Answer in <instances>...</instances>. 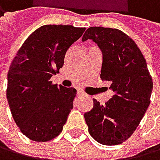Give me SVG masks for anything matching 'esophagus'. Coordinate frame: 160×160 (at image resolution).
I'll use <instances>...</instances> for the list:
<instances>
[{"mask_svg": "<svg viewBox=\"0 0 160 160\" xmlns=\"http://www.w3.org/2000/svg\"><path fill=\"white\" fill-rule=\"evenodd\" d=\"M77 94H78V96H81V95H83L84 93H83V91H82V90L78 89V92H77Z\"/></svg>", "mask_w": 160, "mask_h": 160, "instance_id": "esophagus-1", "label": "esophagus"}]
</instances>
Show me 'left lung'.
Listing matches in <instances>:
<instances>
[{
  "label": "left lung",
  "mask_w": 160,
  "mask_h": 160,
  "mask_svg": "<svg viewBox=\"0 0 160 160\" xmlns=\"http://www.w3.org/2000/svg\"><path fill=\"white\" fill-rule=\"evenodd\" d=\"M92 39L102 51L100 78L115 92L104 105L93 99L84 113L90 136L105 146L127 141L138 128L151 103L152 78L135 41L117 28L89 27L82 41Z\"/></svg>",
  "instance_id": "1"
}]
</instances>
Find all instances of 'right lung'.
Wrapping results in <instances>:
<instances>
[{"instance_id":"obj_1","label":"right lung","mask_w":160,"mask_h":160,"mask_svg":"<svg viewBox=\"0 0 160 160\" xmlns=\"http://www.w3.org/2000/svg\"><path fill=\"white\" fill-rule=\"evenodd\" d=\"M84 30L69 24L41 26L27 37L9 66L6 93L9 109L21 133L31 141L48 142L62 132L77 89L58 87L50 78Z\"/></svg>"}]
</instances>
